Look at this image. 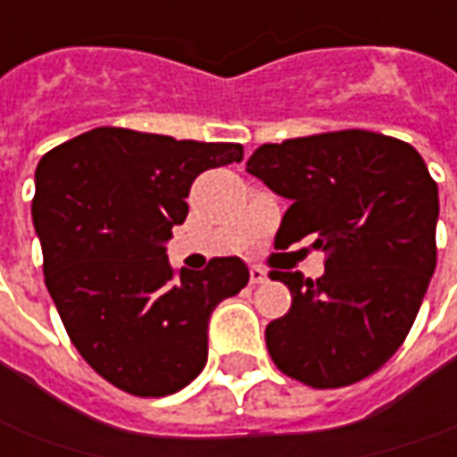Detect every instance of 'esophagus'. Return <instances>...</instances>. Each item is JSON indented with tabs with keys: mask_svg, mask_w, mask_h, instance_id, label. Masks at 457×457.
<instances>
[{
	"mask_svg": "<svg viewBox=\"0 0 457 457\" xmlns=\"http://www.w3.org/2000/svg\"><path fill=\"white\" fill-rule=\"evenodd\" d=\"M265 280H268V273L260 265H250V283L258 286V283H265Z\"/></svg>",
	"mask_w": 457,
	"mask_h": 457,
	"instance_id": "1",
	"label": "esophagus"
}]
</instances>
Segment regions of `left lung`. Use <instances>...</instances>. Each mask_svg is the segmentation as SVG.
<instances>
[{"mask_svg":"<svg viewBox=\"0 0 457 457\" xmlns=\"http://www.w3.org/2000/svg\"><path fill=\"white\" fill-rule=\"evenodd\" d=\"M247 171L291 199L276 247L313 237L326 270L311 280L270 270L291 288L265 344L283 374L337 389L370 377L410 334L437 262V184L410 144L374 131L262 144Z\"/></svg>","mask_w":457,"mask_h":457,"instance_id":"8db88e82","label":"left lung"}]
</instances>
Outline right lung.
<instances>
[{"label": "right lung", "mask_w": 457, "mask_h": 457, "mask_svg": "<svg viewBox=\"0 0 457 457\" xmlns=\"http://www.w3.org/2000/svg\"><path fill=\"white\" fill-rule=\"evenodd\" d=\"M243 162L240 144L177 141L101 126L47 151L32 222L45 286L75 349L136 397H164L207 364L214 306L250 280L240 258L181 270L166 258L202 171Z\"/></svg>", "instance_id": "1"}]
</instances>
